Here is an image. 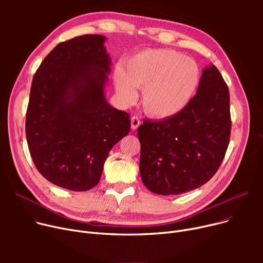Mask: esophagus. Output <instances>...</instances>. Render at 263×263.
I'll use <instances>...</instances> for the list:
<instances>
[{"mask_svg": "<svg viewBox=\"0 0 263 263\" xmlns=\"http://www.w3.org/2000/svg\"><path fill=\"white\" fill-rule=\"evenodd\" d=\"M140 124H141V120H140L139 117L133 116L131 118V128H132V130H136L137 128L140 127Z\"/></svg>", "mask_w": 263, "mask_h": 263, "instance_id": "1", "label": "esophagus"}]
</instances>
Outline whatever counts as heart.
I'll return each mask as SVG.
<instances>
[{"label":"heart","instance_id":"obj_1","mask_svg":"<svg viewBox=\"0 0 263 263\" xmlns=\"http://www.w3.org/2000/svg\"><path fill=\"white\" fill-rule=\"evenodd\" d=\"M115 87L120 98L132 102L135 88L143 89L142 102L155 118L167 119L180 114L194 98L200 82L194 60L170 49H148L137 53L116 69Z\"/></svg>","mask_w":263,"mask_h":263}]
</instances>
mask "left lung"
<instances>
[{
	"mask_svg": "<svg viewBox=\"0 0 263 263\" xmlns=\"http://www.w3.org/2000/svg\"><path fill=\"white\" fill-rule=\"evenodd\" d=\"M229 90L214 65L203 69L197 93L179 115L144 120L137 129L146 187L179 195L200 187L219 168L230 140Z\"/></svg>",
	"mask_w": 263,
	"mask_h": 263,
	"instance_id": "obj_1",
	"label": "left lung"
}]
</instances>
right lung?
<instances>
[{
    "mask_svg": "<svg viewBox=\"0 0 263 263\" xmlns=\"http://www.w3.org/2000/svg\"><path fill=\"white\" fill-rule=\"evenodd\" d=\"M102 35L59 44L34 74L25 134L38 172L51 183L87 191L100 181L110 149L130 131V115L110 106V61Z\"/></svg>",
    "mask_w": 263,
    "mask_h": 263,
    "instance_id": "obj_1",
    "label": "right lung"
}]
</instances>
